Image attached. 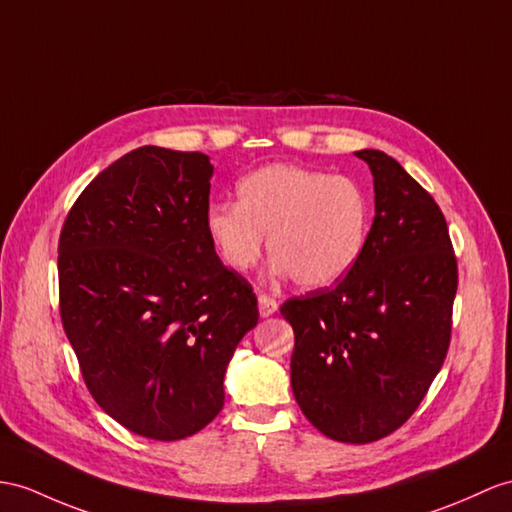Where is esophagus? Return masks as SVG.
<instances>
[{"mask_svg": "<svg viewBox=\"0 0 512 512\" xmlns=\"http://www.w3.org/2000/svg\"><path fill=\"white\" fill-rule=\"evenodd\" d=\"M276 310H278L276 299L265 295V293L258 295V313H260V317H269V315L276 313Z\"/></svg>", "mask_w": 512, "mask_h": 512, "instance_id": "obj_1", "label": "esophagus"}]
</instances>
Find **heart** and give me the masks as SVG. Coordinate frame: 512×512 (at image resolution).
Segmentation results:
<instances>
[{
    "instance_id": "b5f03b06",
    "label": "heart",
    "mask_w": 512,
    "mask_h": 512,
    "mask_svg": "<svg viewBox=\"0 0 512 512\" xmlns=\"http://www.w3.org/2000/svg\"><path fill=\"white\" fill-rule=\"evenodd\" d=\"M239 202H217L206 232L230 271L245 273L263 254V236L282 273L323 289L350 273L363 256L371 206L363 186L347 176L267 165L236 184Z\"/></svg>"
}]
</instances>
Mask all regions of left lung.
<instances>
[{"instance_id": "obj_1", "label": "left lung", "mask_w": 512, "mask_h": 512, "mask_svg": "<svg viewBox=\"0 0 512 512\" xmlns=\"http://www.w3.org/2000/svg\"><path fill=\"white\" fill-rule=\"evenodd\" d=\"M376 217L363 256L332 289L280 306L295 332L291 386L334 441L371 443L415 413L447 356L458 265L439 204L395 158L360 149Z\"/></svg>"}]
</instances>
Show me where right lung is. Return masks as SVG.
I'll return each instance as SVG.
<instances>
[{"label": "right lung", "mask_w": 512, "mask_h": 512, "mask_svg": "<svg viewBox=\"0 0 512 512\" xmlns=\"http://www.w3.org/2000/svg\"><path fill=\"white\" fill-rule=\"evenodd\" d=\"M202 152L132 149L86 186L58 241L60 319L86 389L123 428L180 441L223 408L258 302L206 232Z\"/></svg>", "instance_id": "obj_1"}]
</instances>
